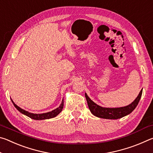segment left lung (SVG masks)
<instances>
[{"mask_svg":"<svg viewBox=\"0 0 153 153\" xmlns=\"http://www.w3.org/2000/svg\"><path fill=\"white\" fill-rule=\"evenodd\" d=\"M142 90L140 92L138 97L131 104L128 105L126 107H117V108H108V107H102L101 106L98 105L97 104L92 101L87 95L86 93H85V97H86L89 109L92 115H94L96 117L107 119V120H117L121 117H125V116L130 114L132 111L135 109L137 107L140 99L142 97Z\"/></svg>","mask_w":153,"mask_h":153,"instance_id":"obj_1","label":"left lung"}]
</instances>
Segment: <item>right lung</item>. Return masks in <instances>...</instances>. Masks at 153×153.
<instances>
[{"label": "right lung", "instance_id": "right-lung-1", "mask_svg": "<svg viewBox=\"0 0 153 153\" xmlns=\"http://www.w3.org/2000/svg\"><path fill=\"white\" fill-rule=\"evenodd\" d=\"M11 101L13 102V104L14 105L15 107L17 108V109L21 113L24 114V115L27 116V117H30L31 119H33V120H47V119H51V118H53L55 117L56 115H58L59 113H60L62 110L63 108V105H64V101L63 99L62 100V102L61 103L60 106L59 107H57L55 109H54L53 111H50V112H47V113H39V114H36V113H30L28 111H25L23 108H20L19 107L15 104L14 102L13 101V100L11 99Z\"/></svg>", "mask_w": 153, "mask_h": 153}]
</instances>
